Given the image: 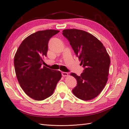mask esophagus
Masks as SVG:
<instances>
[{"mask_svg": "<svg viewBox=\"0 0 129 129\" xmlns=\"http://www.w3.org/2000/svg\"><path fill=\"white\" fill-rule=\"evenodd\" d=\"M62 75L63 77H66L68 76V73L66 72H62Z\"/></svg>", "mask_w": 129, "mask_h": 129, "instance_id": "34e87169", "label": "esophagus"}]
</instances>
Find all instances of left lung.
<instances>
[{
  "label": "left lung",
  "instance_id": "1",
  "mask_svg": "<svg viewBox=\"0 0 129 129\" xmlns=\"http://www.w3.org/2000/svg\"><path fill=\"white\" fill-rule=\"evenodd\" d=\"M62 32L84 68L80 76L71 74L77 80L73 94L83 101L95 99L108 81L110 56L102 43L91 34L77 29H64Z\"/></svg>",
  "mask_w": 129,
  "mask_h": 129
}]
</instances>
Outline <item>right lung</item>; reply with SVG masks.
Returning a JSON list of instances; mask_svg holds the SVG:
<instances>
[{"instance_id": "1", "label": "right lung", "mask_w": 129, "mask_h": 129, "mask_svg": "<svg viewBox=\"0 0 129 129\" xmlns=\"http://www.w3.org/2000/svg\"><path fill=\"white\" fill-rule=\"evenodd\" d=\"M59 32L47 29L30 34L22 41L15 54L14 64L18 82L26 94L36 101L44 100L53 95L62 77L60 71L42 66L50 38Z\"/></svg>"}]
</instances>
